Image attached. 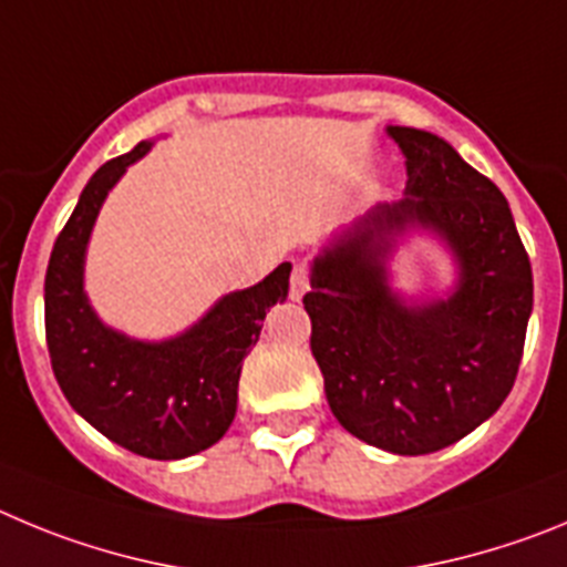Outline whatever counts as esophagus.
Masks as SVG:
<instances>
[{"mask_svg": "<svg viewBox=\"0 0 567 567\" xmlns=\"http://www.w3.org/2000/svg\"><path fill=\"white\" fill-rule=\"evenodd\" d=\"M310 290V268L308 265H293L290 274V299H302Z\"/></svg>", "mask_w": 567, "mask_h": 567, "instance_id": "esophagus-1", "label": "esophagus"}]
</instances>
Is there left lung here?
<instances>
[{
	"mask_svg": "<svg viewBox=\"0 0 567 567\" xmlns=\"http://www.w3.org/2000/svg\"><path fill=\"white\" fill-rule=\"evenodd\" d=\"M390 135L406 155V197L372 208L316 259L302 302L336 421L370 446L430 455L512 392L534 279L503 192L432 132ZM415 221L453 246L462 285L446 303L406 309L385 288L383 257Z\"/></svg>",
	"mask_w": 567,
	"mask_h": 567,
	"instance_id": "obj_1",
	"label": "left lung"
}]
</instances>
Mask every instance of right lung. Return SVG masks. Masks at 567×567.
<instances>
[{"label":"right lung","mask_w":567,"mask_h":567,"mask_svg":"<svg viewBox=\"0 0 567 567\" xmlns=\"http://www.w3.org/2000/svg\"><path fill=\"white\" fill-rule=\"evenodd\" d=\"M150 144L112 157L90 177L55 237L44 277V333L55 381L75 412L112 443L152 461H181L214 446L237 412L243 359L265 310L288 296L290 262L248 290L223 296L200 324L163 344L104 328L81 288L84 248L106 192Z\"/></svg>","instance_id":"right-lung-1"}]
</instances>
